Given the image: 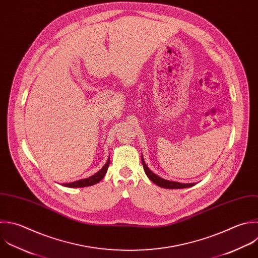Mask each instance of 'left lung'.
<instances>
[{
    "label": "left lung",
    "instance_id": "obj_1",
    "mask_svg": "<svg viewBox=\"0 0 258 258\" xmlns=\"http://www.w3.org/2000/svg\"><path fill=\"white\" fill-rule=\"evenodd\" d=\"M141 161H142L144 171H145L146 175L148 176V178L160 187H163V188H185V187H189V186H192V185L196 184L194 182L192 183H182V182H178V181H172V180L164 179V178L160 177L159 175L155 174L153 171H151L149 169V167L147 166V164L144 161V158H143L142 154H141Z\"/></svg>",
    "mask_w": 258,
    "mask_h": 258
}]
</instances>
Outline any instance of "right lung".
<instances>
[{
	"instance_id": "add662e5",
	"label": "right lung",
	"mask_w": 258,
	"mask_h": 258,
	"mask_svg": "<svg viewBox=\"0 0 258 258\" xmlns=\"http://www.w3.org/2000/svg\"><path fill=\"white\" fill-rule=\"evenodd\" d=\"M109 164H110V156H109L106 164L98 172H96L94 175H91L90 177L83 178V179H80V180H76V181H73V182L62 183V185L67 186V187H85V186H90V185L96 184L99 181H101L103 179V177L105 176V174L107 173Z\"/></svg>"
}]
</instances>
